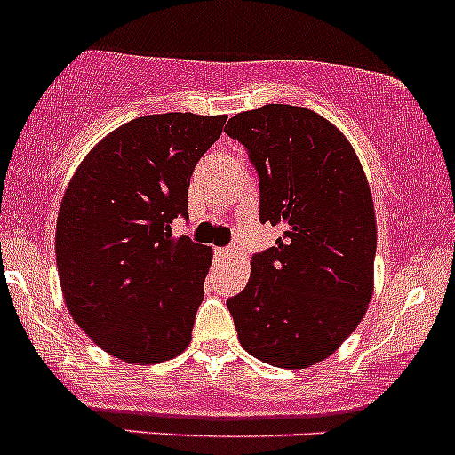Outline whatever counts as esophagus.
Instances as JSON below:
<instances>
[{"label": "esophagus", "mask_w": 455, "mask_h": 455, "mask_svg": "<svg viewBox=\"0 0 455 455\" xmlns=\"http://www.w3.org/2000/svg\"><path fill=\"white\" fill-rule=\"evenodd\" d=\"M233 254H235V248H218V251H216V257H218V259L233 257Z\"/></svg>", "instance_id": "esophagus-1"}]
</instances>
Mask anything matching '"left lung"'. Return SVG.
<instances>
[{
    "mask_svg": "<svg viewBox=\"0 0 455 455\" xmlns=\"http://www.w3.org/2000/svg\"><path fill=\"white\" fill-rule=\"evenodd\" d=\"M224 132L251 153L261 222L284 228L227 300L239 343L274 367L304 369L356 331L373 296L376 212L349 140L313 109L267 103Z\"/></svg>",
    "mask_w": 455,
    "mask_h": 455,
    "instance_id": "8db88e82",
    "label": "left lung"
}]
</instances>
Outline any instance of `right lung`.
<instances>
[{"label":"right lung","instance_id":"obj_1","mask_svg":"<svg viewBox=\"0 0 455 455\" xmlns=\"http://www.w3.org/2000/svg\"><path fill=\"white\" fill-rule=\"evenodd\" d=\"M227 116H140L92 147L64 189L56 263L68 313L112 356L155 365L189 346L213 251L172 235L194 166Z\"/></svg>","mask_w":455,"mask_h":455}]
</instances>
